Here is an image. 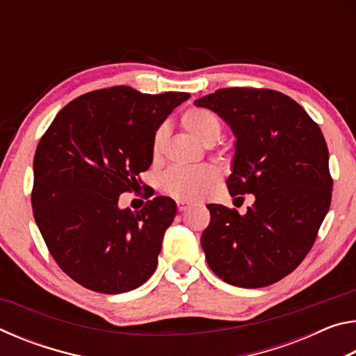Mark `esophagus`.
<instances>
[{
    "instance_id": "1",
    "label": "esophagus",
    "mask_w": 356,
    "mask_h": 356,
    "mask_svg": "<svg viewBox=\"0 0 356 356\" xmlns=\"http://www.w3.org/2000/svg\"><path fill=\"white\" fill-rule=\"evenodd\" d=\"M186 209H190V204L185 201H177V210L179 212H185Z\"/></svg>"
}]
</instances>
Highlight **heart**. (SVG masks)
I'll list each match as a JSON object with an SVG mask.
<instances>
[{"label": "heart", "instance_id": "heart-1", "mask_svg": "<svg viewBox=\"0 0 356 356\" xmlns=\"http://www.w3.org/2000/svg\"><path fill=\"white\" fill-rule=\"evenodd\" d=\"M180 125L193 140L202 146H210L221 134V119L218 114L206 108H190L180 116ZM166 129H156L152 138V154L159 156L163 150ZM220 179L218 168L213 165H200L195 168H179L168 171L161 184L166 193L179 200L197 201L207 195L213 184Z\"/></svg>", "mask_w": 356, "mask_h": 356}]
</instances>
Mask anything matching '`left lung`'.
I'll use <instances>...</instances> for the list:
<instances>
[{
  "instance_id": "obj_1",
  "label": "left lung",
  "mask_w": 356,
  "mask_h": 356,
  "mask_svg": "<svg viewBox=\"0 0 356 356\" xmlns=\"http://www.w3.org/2000/svg\"><path fill=\"white\" fill-rule=\"evenodd\" d=\"M195 105L218 114L236 136L231 196H254L245 215L207 206L201 245L209 267L237 287L273 284L308 254L330 209L325 138L297 102L272 89H218Z\"/></svg>"
}]
</instances>
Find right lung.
Listing matches in <instances>:
<instances>
[{"mask_svg":"<svg viewBox=\"0 0 356 356\" xmlns=\"http://www.w3.org/2000/svg\"><path fill=\"white\" fill-rule=\"evenodd\" d=\"M188 99L129 86L94 91L65 105L42 136L33 163L34 218L51 256L78 284L122 293L155 272L176 202L156 196L140 212L118 202L152 165L156 129Z\"/></svg>","mask_w":356,"mask_h":356,"instance_id":"1","label":"right lung"}]
</instances>
